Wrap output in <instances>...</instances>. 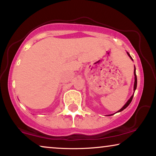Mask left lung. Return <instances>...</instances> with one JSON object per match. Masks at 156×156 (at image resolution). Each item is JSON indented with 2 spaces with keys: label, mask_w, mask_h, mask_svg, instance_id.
Wrapping results in <instances>:
<instances>
[{
  "label": "left lung",
  "mask_w": 156,
  "mask_h": 156,
  "mask_svg": "<svg viewBox=\"0 0 156 156\" xmlns=\"http://www.w3.org/2000/svg\"><path fill=\"white\" fill-rule=\"evenodd\" d=\"M127 55H128L129 56H130V58H131V59H132V60H133V58H132V57H131V56H130V54H129V53H128V52H127ZM134 75H135V83H134V90H134V92H135V90H136V88H137V76H136V73H135V69H134ZM133 95H134V93H133V95H132V96H131V98H130V99H129V100H128V101H127V102L126 103H125V105H124V106H123V107H122V108H121V109H120V110L118 111V112H121V111H122L123 110H124V109H125V108H127V106H128V105L130 104V102H132V100H133Z\"/></svg>",
  "instance_id": "left-lung-1"
}]
</instances>
